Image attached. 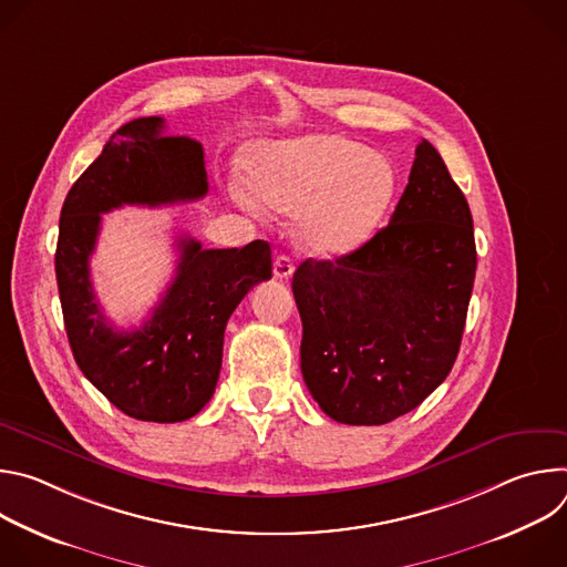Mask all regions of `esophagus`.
<instances>
[{"label":"esophagus","mask_w":567,"mask_h":567,"mask_svg":"<svg viewBox=\"0 0 567 567\" xmlns=\"http://www.w3.org/2000/svg\"><path fill=\"white\" fill-rule=\"evenodd\" d=\"M291 274H293V262H291V258H289V256H278V258L274 260V276H276L278 280H287Z\"/></svg>","instance_id":"obj_1"}]
</instances>
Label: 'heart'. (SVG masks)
Instances as JSON below:
<instances>
[{"instance_id": "obj_1", "label": "heart", "mask_w": 567, "mask_h": 567, "mask_svg": "<svg viewBox=\"0 0 567 567\" xmlns=\"http://www.w3.org/2000/svg\"><path fill=\"white\" fill-rule=\"evenodd\" d=\"M249 175L267 208L300 215L302 247L320 258H339L363 247L396 188L385 156L337 134L258 145L249 156ZM235 199L256 208L245 188H235Z\"/></svg>"}]
</instances>
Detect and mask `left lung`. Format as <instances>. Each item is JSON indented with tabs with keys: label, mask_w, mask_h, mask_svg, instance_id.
Wrapping results in <instances>:
<instances>
[{
	"label": "left lung",
	"mask_w": 567,
	"mask_h": 567,
	"mask_svg": "<svg viewBox=\"0 0 567 567\" xmlns=\"http://www.w3.org/2000/svg\"><path fill=\"white\" fill-rule=\"evenodd\" d=\"M475 265L466 197L422 141L390 224L293 274L302 379L322 413L379 426L417 409L455 363Z\"/></svg>",
	"instance_id": "1"
}]
</instances>
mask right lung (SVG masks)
Returning a JSON list of instances; mask_svg holds the SVG:
<instances>
[{
	"label": "right lung",
	"mask_w": 567,
	"mask_h": 567,
	"mask_svg": "<svg viewBox=\"0 0 567 567\" xmlns=\"http://www.w3.org/2000/svg\"><path fill=\"white\" fill-rule=\"evenodd\" d=\"M164 118L125 123L71 186L55 249L64 330L83 374L125 415L173 424L210 401L230 313L258 282L271 278V247L202 249L179 239L177 276L138 330L121 332L105 318L90 278L101 215L121 206H164L208 193L204 147L164 136Z\"/></svg>",
	"instance_id": "right-lung-1"
}]
</instances>
